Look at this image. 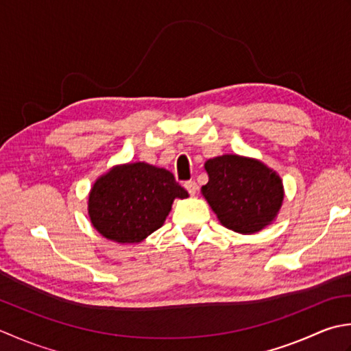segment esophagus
Listing matches in <instances>:
<instances>
[{"instance_id":"1","label":"esophagus","mask_w":351,"mask_h":351,"mask_svg":"<svg viewBox=\"0 0 351 351\" xmlns=\"http://www.w3.org/2000/svg\"><path fill=\"white\" fill-rule=\"evenodd\" d=\"M184 188L191 195H195L197 191H198V184L195 183V180H189V182H184Z\"/></svg>"}]
</instances>
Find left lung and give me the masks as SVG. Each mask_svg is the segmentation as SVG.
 Instances as JSON below:
<instances>
[{
  "label": "left lung",
  "mask_w": 351,
  "mask_h": 351,
  "mask_svg": "<svg viewBox=\"0 0 351 351\" xmlns=\"http://www.w3.org/2000/svg\"><path fill=\"white\" fill-rule=\"evenodd\" d=\"M209 182L202 192L221 224L238 233H256L268 226L283 202V184L262 162L236 154L209 159Z\"/></svg>",
  "instance_id": "obj_1"
}]
</instances>
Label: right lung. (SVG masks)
Returning <instances> with one entry per match:
<instances>
[{
    "label": "right lung",
    "instance_id": "obj_1",
    "mask_svg": "<svg viewBox=\"0 0 351 351\" xmlns=\"http://www.w3.org/2000/svg\"><path fill=\"white\" fill-rule=\"evenodd\" d=\"M188 192L163 168L128 163L99 177L89 194L90 223L104 238L134 244L165 223L174 198Z\"/></svg>",
    "mask_w": 351,
    "mask_h": 351
}]
</instances>
